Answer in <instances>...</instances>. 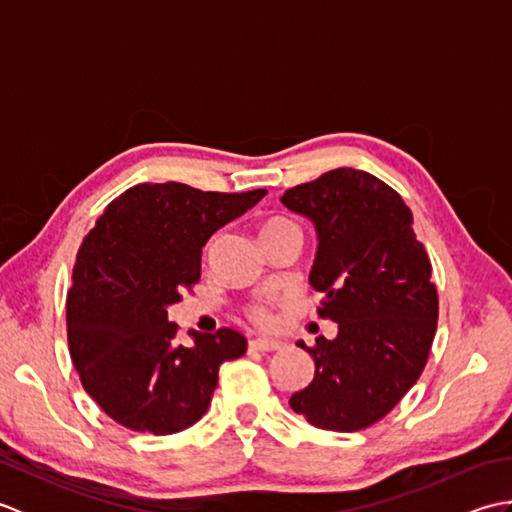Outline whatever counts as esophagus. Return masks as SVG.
<instances>
[{"instance_id":"obj_1","label":"esophagus","mask_w":512,"mask_h":512,"mask_svg":"<svg viewBox=\"0 0 512 512\" xmlns=\"http://www.w3.org/2000/svg\"><path fill=\"white\" fill-rule=\"evenodd\" d=\"M284 343L281 341H275V339H253L248 343V350L253 352H279L284 350Z\"/></svg>"}]
</instances>
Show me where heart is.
Segmentation results:
<instances>
[{
    "label": "heart",
    "mask_w": 512,
    "mask_h": 512,
    "mask_svg": "<svg viewBox=\"0 0 512 512\" xmlns=\"http://www.w3.org/2000/svg\"><path fill=\"white\" fill-rule=\"evenodd\" d=\"M288 226H295L290 220H286V217H268V220L262 224V237L266 235H273L277 231H281V228H288ZM217 244V237H213L209 246H206V250L215 248ZM244 314L248 321H253L257 328H273V325L277 323V314H275V306L270 301H255L250 303V306L244 308Z\"/></svg>",
    "instance_id": "1"
}]
</instances>
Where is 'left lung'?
Instances as JSON below:
<instances>
[{
    "label": "left lung",
    "instance_id": "left-lung-1",
    "mask_svg": "<svg viewBox=\"0 0 512 512\" xmlns=\"http://www.w3.org/2000/svg\"><path fill=\"white\" fill-rule=\"evenodd\" d=\"M317 228L310 286L323 292L319 317L336 339L303 347L312 383L290 407L328 431H358L385 418L416 385L438 328L431 262L400 195L367 171L332 169L281 195Z\"/></svg>",
    "mask_w": 512,
    "mask_h": 512
}]
</instances>
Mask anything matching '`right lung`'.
<instances>
[{
	"mask_svg": "<svg viewBox=\"0 0 512 512\" xmlns=\"http://www.w3.org/2000/svg\"><path fill=\"white\" fill-rule=\"evenodd\" d=\"M182 182L136 184L107 204L76 255L65 303L68 345L81 385L132 431L169 436L211 405L224 361L244 356L231 328L176 341L167 308L200 281L202 246L262 200Z\"/></svg>",
	"mask_w": 512,
	"mask_h": 512,
	"instance_id": "right-lung-1",
	"label": "right lung"
}]
</instances>
